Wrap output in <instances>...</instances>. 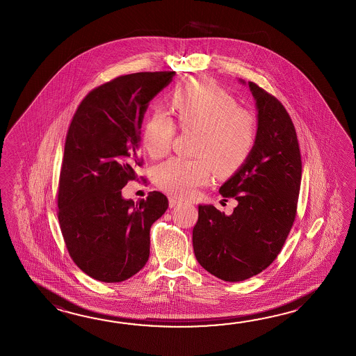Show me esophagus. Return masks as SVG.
<instances>
[{
    "label": "esophagus",
    "mask_w": 356,
    "mask_h": 356,
    "mask_svg": "<svg viewBox=\"0 0 356 356\" xmlns=\"http://www.w3.org/2000/svg\"><path fill=\"white\" fill-rule=\"evenodd\" d=\"M181 202L177 199V197H168V205H170V208H174V207H176L177 204H180Z\"/></svg>",
    "instance_id": "obj_1"
}]
</instances>
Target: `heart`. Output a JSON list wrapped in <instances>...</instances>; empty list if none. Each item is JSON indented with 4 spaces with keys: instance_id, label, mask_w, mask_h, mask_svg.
Here are the masks:
<instances>
[{
    "instance_id": "obj_1",
    "label": "heart",
    "mask_w": 356,
    "mask_h": 356,
    "mask_svg": "<svg viewBox=\"0 0 356 356\" xmlns=\"http://www.w3.org/2000/svg\"><path fill=\"white\" fill-rule=\"evenodd\" d=\"M168 105L179 128L196 133L197 159H171L156 167L153 177L161 190L189 197L209 181L211 167L223 177L246 163L256 140V122L225 88L209 79H193L176 88ZM174 136V122L157 111L143 125L142 145L152 159H161L170 151Z\"/></svg>"
}]
</instances>
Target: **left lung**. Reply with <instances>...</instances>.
Segmentation results:
<instances>
[{
  "mask_svg": "<svg viewBox=\"0 0 356 356\" xmlns=\"http://www.w3.org/2000/svg\"><path fill=\"white\" fill-rule=\"evenodd\" d=\"M241 83L246 82L240 80ZM256 102L252 152L219 188L234 197L231 216L199 205L193 229L196 260L211 275L234 283L260 274L280 252L297 213L302 160L291 116L273 95L248 82Z\"/></svg>",
  "mask_w": 356,
  "mask_h": 356,
  "instance_id": "obj_1",
  "label": "left lung"
}]
</instances>
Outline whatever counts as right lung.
Listing matches in <instances>:
<instances>
[{
	"label": "right lung",
	"instance_id": "obj_1",
	"mask_svg": "<svg viewBox=\"0 0 356 356\" xmlns=\"http://www.w3.org/2000/svg\"><path fill=\"white\" fill-rule=\"evenodd\" d=\"M175 72L116 77L82 100L65 138L58 190V220L65 246L79 268L104 283H119L149 257L151 225L168 208L166 196L149 193L134 203L122 189L137 179L145 111Z\"/></svg>",
	"mask_w": 356,
	"mask_h": 356
}]
</instances>
